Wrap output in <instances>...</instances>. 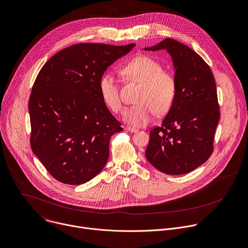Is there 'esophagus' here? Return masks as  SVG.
<instances>
[{
  "mask_svg": "<svg viewBox=\"0 0 248 248\" xmlns=\"http://www.w3.org/2000/svg\"><path fill=\"white\" fill-rule=\"evenodd\" d=\"M124 129H125L126 131H129V132H137V131H138L137 128H134V127H131V126H128V125L125 126Z\"/></svg>",
  "mask_w": 248,
  "mask_h": 248,
  "instance_id": "obj_1",
  "label": "esophagus"
}]
</instances>
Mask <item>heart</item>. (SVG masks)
Returning a JSON list of instances; mask_svg holds the SVG:
<instances>
[{
	"instance_id": "1",
	"label": "heart",
	"mask_w": 248,
	"mask_h": 248,
	"mask_svg": "<svg viewBox=\"0 0 248 248\" xmlns=\"http://www.w3.org/2000/svg\"><path fill=\"white\" fill-rule=\"evenodd\" d=\"M123 75L129 80L138 82V104L128 107L124 112V120L134 126L148 124L155 117L167 114L176 96V79L174 76L163 71L161 64L146 55H139L122 68ZM99 93L104 104L114 113L121 112L123 102L120 88L113 74H104L99 79Z\"/></svg>"
}]
</instances>
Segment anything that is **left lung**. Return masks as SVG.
Masks as SVG:
<instances>
[{
  "label": "left lung",
  "mask_w": 248,
  "mask_h": 248,
  "mask_svg": "<svg viewBox=\"0 0 248 248\" xmlns=\"http://www.w3.org/2000/svg\"><path fill=\"white\" fill-rule=\"evenodd\" d=\"M144 49H166L170 54L177 86L167 117L160 126L150 131L146 157L166 174L189 173L204 163L213 152L220 118L214 77L196 51L173 39Z\"/></svg>",
  "instance_id": "obj_1"
}]
</instances>
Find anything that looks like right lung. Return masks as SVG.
Wrapping results in <instances>:
<instances>
[{
    "instance_id": "add662e5",
    "label": "right lung",
    "mask_w": 248,
    "mask_h": 248,
    "mask_svg": "<svg viewBox=\"0 0 248 248\" xmlns=\"http://www.w3.org/2000/svg\"><path fill=\"white\" fill-rule=\"evenodd\" d=\"M134 46L73 45L39 72L29 98L30 144L59 182L84 184L105 167L110 138L123 127L102 101L99 79Z\"/></svg>"
}]
</instances>
